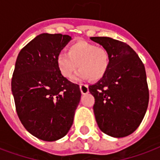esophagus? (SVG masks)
<instances>
[{
    "instance_id": "34e87169",
    "label": "esophagus",
    "mask_w": 160,
    "mask_h": 160,
    "mask_svg": "<svg viewBox=\"0 0 160 160\" xmlns=\"http://www.w3.org/2000/svg\"><path fill=\"white\" fill-rule=\"evenodd\" d=\"M80 89L82 94H86V93L89 92L88 86H87V85H85V84H80Z\"/></svg>"
}]
</instances>
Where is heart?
<instances>
[{"label":"heart","instance_id":"heart-1","mask_svg":"<svg viewBox=\"0 0 160 160\" xmlns=\"http://www.w3.org/2000/svg\"><path fill=\"white\" fill-rule=\"evenodd\" d=\"M56 63L59 73L65 79H70L78 67L80 70L76 79L98 81L107 74L110 57L104 47L80 41L71 45L67 53H60L57 57Z\"/></svg>","mask_w":160,"mask_h":160}]
</instances>
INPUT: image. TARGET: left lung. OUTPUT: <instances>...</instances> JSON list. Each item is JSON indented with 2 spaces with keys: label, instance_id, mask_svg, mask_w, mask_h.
I'll return each instance as SVG.
<instances>
[{
  "label": "left lung",
  "instance_id": "obj_1",
  "mask_svg": "<svg viewBox=\"0 0 160 160\" xmlns=\"http://www.w3.org/2000/svg\"><path fill=\"white\" fill-rule=\"evenodd\" d=\"M109 53L105 76L89 86L95 98L93 111L98 127L113 137L133 133L146 113L149 92L144 64L125 42L110 37H91Z\"/></svg>",
  "mask_w": 160,
  "mask_h": 160
}]
</instances>
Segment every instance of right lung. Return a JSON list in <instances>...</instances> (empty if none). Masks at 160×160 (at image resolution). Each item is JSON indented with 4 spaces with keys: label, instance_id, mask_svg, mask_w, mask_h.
Instances as JSON below:
<instances>
[{
    "label": "right lung",
    "instance_id": "right-lung-1",
    "mask_svg": "<svg viewBox=\"0 0 160 160\" xmlns=\"http://www.w3.org/2000/svg\"><path fill=\"white\" fill-rule=\"evenodd\" d=\"M68 35H37L18 53L12 92L18 116L39 139L52 142L67 134L80 102V86L59 73L57 57L68 44Z\"/></svg>",
    "mask_w": 160,
    "mask_h": 160
}]
</instances>
